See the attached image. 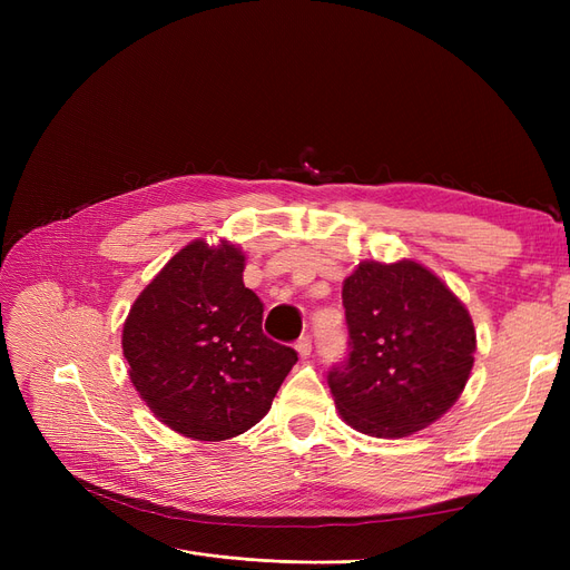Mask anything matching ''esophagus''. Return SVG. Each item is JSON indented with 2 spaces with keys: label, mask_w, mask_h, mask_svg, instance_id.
<instances>
[{
  "label": "esophagus",
  "mask_w": 570,
  "mask_h": 570,
  "mask_svg": "<svg viewBox=\"0 0 570 570\" xmlns=\"http://www.w3.org/2000/svg\"><path fill=\"white\" fill-rule=\"evenodd\" d=\"M297 352L302 358H306L308 354H312V335H302L297 340Z\"/></svg>",
  "instance_id": "1"
}]
</instances>
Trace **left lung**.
Listing matches in <instances>:
<instances>
[{
    "mask_svg": "<svg viewBox=\"0 0 570 570\" xmlns=\"http://www.w3.org/2000/svg\"><path fill=\"white\" fill-rule=\"evenodd\" d=\"M347 356L327 371L342 419L404 438L440 419L469 381L473 321L440 278L413 262H364L344 281Z\"/></svg>",
    "mask_w": 570,
    "mask_h": 570,
    "instance_id": "8db88e82",
    "label": "left lung"
}]
</instances>
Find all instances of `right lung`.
Returning <instances> with one entry per match:
<instances>
[{
    "label": "right lung",
    "instance_id": "obj_1",
    "mask_svg": "<svg viewBox=\"0 0 570 570\" xmlns=\"http://www.w3.org/2000/svg\"><path fill=\"white\" fill-rule=\"evenodd\" d=\"M245 256L202 239L135 299L124 325L130 381L154 416L193 440H226L262 421L297 352L264 335V302Z\"/></svg>",
    "mask_w": 570,
    "mask_h": 570
}]
</instances>
